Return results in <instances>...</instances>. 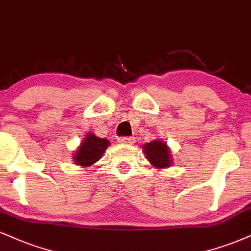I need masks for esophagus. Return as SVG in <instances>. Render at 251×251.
Listing matches in <instances>:
<instances>
[{"instance_id":"1","label":"esophagus","mask_w":251,"mask_h":251,"mask_svg":"<svg viewBox=\"0 0 251 251\" xmlns=\"http://www.w3.org/2000/svg\"><path fill=\"white\" fill-rule=\"evenodd\" d=\"M119 142L122 144H132L135 142V138L134 137H120Z\"/></svg>"}]
</instances>
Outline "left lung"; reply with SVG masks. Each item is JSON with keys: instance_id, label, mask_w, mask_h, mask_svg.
Returning <instances> with one entry per match:
<instances>
[{"instance_id": "1", "label": "left lung", "mask_w": 251, "mask_h": 251, "mask_svg": "<svg viewBox=\"0 0 251 251\" xmlns=\"http://www.w3.org/2000/svg\"><path fill=\"white\" fill-rule=\"evenodd\" d=\"M143 150L148 161L157 169L168 168L172 164L169 148H168L167 143L162 142L161 140H155L152 142L144 144Z\"/></svg>"}]
</instances>
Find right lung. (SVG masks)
Returning <instances> with one entry per match:
<instances>
[{
    "label": "right lung",
    "instance_id": "right-lung-1",
    "mask_svg": "<svg viewBox=\"0 0 251 251\" xmlns=\"http://www.w3.org/2000/svg\"><path fill=\"white\" fill-rule=\"evenodd\" d=\"M109 141L107 138H100L93 132H88L81 146L76 150L74 162L81 167H90L102 157L103 152L108 148Z\"/></svg>",
    "mask_w": 251,
    "mask_h": 251
}]
</instances>
